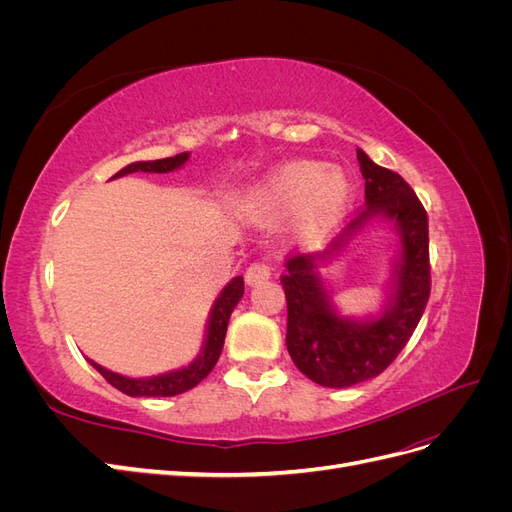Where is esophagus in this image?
<instances>
[{
  "instance_id": "1",
  "label": "esophagus",
  "mask_w": 512,
  "mask_h": 512,
  "mask_svg": "<svg viewBox=\"0 0 512 512\" xmlns=\"http://www.w3.org/2000/svg\"><path fill=\"white\" fill-rule=\"evenodd\" d=\"M271 277V265L267 260H258V262H252L250 267H247L245 271V282L247 284H260L265 282Z\"/></svg>"
}]
</instances>
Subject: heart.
Returning a JSON list of instances; mask_svg holds the SVG:
<instances>
[{
	"label": "heart",
	"mask_w": 512,
	"mask_h": 512,
	"mask_svg": "<svg viewBox=\"0 0 512 512\" xmlns=\"http://www.w3.org/2000/svg\"><path fill=\"white\" fill-rule=\"evenodd\" d=\"M354 198L352 181L337 168L320 162H290L262 179L241 198L247 218L271 224L290 213L299 215L305 232H324L348 213Z\"/></svg>",
	"instance_id": "b5f03b06"
}]
</instances>
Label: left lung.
Listing matches in <instances>:
<instances>
[{"label": "left lung", "instance_id": "left-lung-1", "mask_svg": "<svg viewBox=\"0 0 512 512\" xmlns=\"http://www.w3.org/2000/svg\"><path fill=\"white\" fill-rule=\"evenodd\" d=\"M356 158L365 177V209L327 252L288 258V271L282 275L288 305V352L309 380L329 389H346L382 374L408 344L431 290L425 207L404 177L371 162L363 149H356ZM378 214L396 222L402 241L392 299L378 319H344L330 305L317 275V262L341 249Z\"/></svg>", "mask_w": 512, "mask_h": 512}]
</instances>
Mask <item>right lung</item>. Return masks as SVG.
Masks as SVG:
<instances>
[{
	"label": "right lung",
	"instance_id": "obj_1",
	"mask_svg": "<svg viewBox=\"0 0 512 512\" xmlns=\"http://www.w3.org/2000/svg\"><path fill=\"white\" fill-rule=\"evenodd\" d=\"M188 158L190 153H179V156L164 158V160L134 162V164H128L126 168H121L115 177H123L130 173H170V170H177L179 166L188 162ZM243 290H245L243 277L239 275L235 280H230L228 286L220 292V297L215 299L209 314L205 346L188 367L168 371V374L153 376V378H126L121 374H115V371H108L106 367L94 361L89 363L100 371L108 384H113L117 391L126 393L130 397H173V395L190 391L200 380H205L209 376V371L215 367V363H218L224 348V337H226L230 314L241 301Z\"/></svg>",
	"mask_w": 512,
	"mask_h": 512
}]
</instances>
